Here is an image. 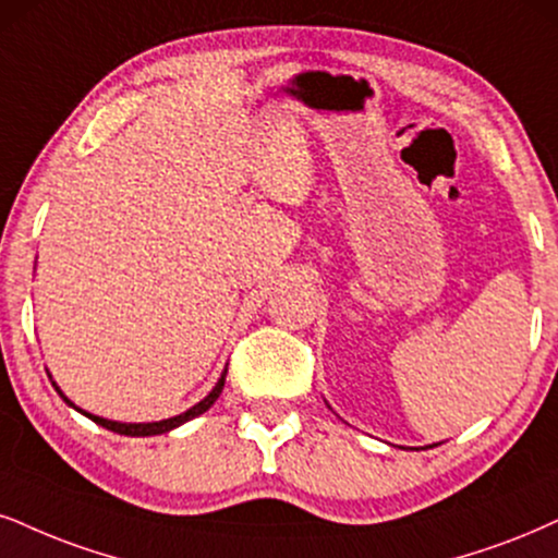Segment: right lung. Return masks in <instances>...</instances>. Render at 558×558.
Returning <instances> with one entry per match:
<instances>
[{
	"instance_id": "add662e5",
	"label": "right lung",
	"mask_w": 558,
	"mask_h": 558,
	"mask_svg": "<svg viewBox=\"0 0 558 558\" xmlns=\"http://www.w3.org/2000/svg\"><path fill=\"white\" fill-rule=\"evenodd\" d=\"M227 375V373H225ZM225 375L219 377V383L215 385V390H211L209 396L204 398L202 403H196L194 409H189L185 411V414H181V416H173V418H165V422H153V424H119V422H108V418H102V416H93V414H87L85 411V416H89L93 418L95 424H100V426H106V429H111V432H119V435H129V437H149V435H162V432H170V429H175V426H181L183 422H189V418H194V416H198V414H204L206 409H211V403L217 401L219 398V393H222V388H225ZM59 390V388H57ZM61 393V390H59ZM66 401V398H64ZM69 405H74L72 401H66Z\"/></svg>"
}]
</instances>
